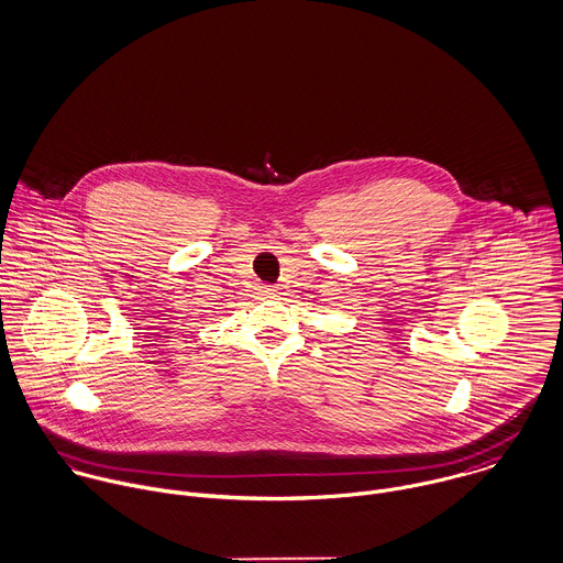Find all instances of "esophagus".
I'll return each instance as SVG.
<instances>
[{
	"label": "esophagus",
	"mask_w": 563,
	"mask_h": 563,
	"mask_svg": "<svg viewBox=\"0 0 563 563\" xmlns=\"http://www.w3.org/2000/svg\"><path fill=\"white\" fill-rule=\"evenodd\" d=\"M262 292H264L266 297H275V292H277V290H275V288H271V286H264V288H262Z\"/></svg>",
	"instance_id": "1"
}]
</instances>
